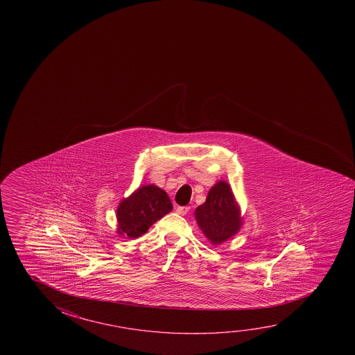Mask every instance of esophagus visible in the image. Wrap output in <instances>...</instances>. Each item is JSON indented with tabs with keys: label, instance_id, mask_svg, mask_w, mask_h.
<instances>
[{
	"label": "esophagus",
	"instance_id": "obj_1",
	"mask_svg": "<svg viewBox=\"0 0 355 355\" xmlns=\"http://www.w3.org/2000/svg\"><path fill=\"white\" fill-rule=\"evenodd\" d=\"M189 207H177V209H175V211L178 213V214L180 215H186L188 211H189Z\"/></svg>",
	"mask_w": 355,
	"mask_h": 355
}]
</instances>
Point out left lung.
Here are the masks:
<instances>
[{
  "label": "left lung",
  "mask_w": 355,
  "mask_h": 355,
  "mask_svg": "<svg viewBox=\"0 0 355 355\" xmlns=\"http://www.w3.org/2000/svg\"><path fill=\"white\" fill-rule=\"evenodd\" d=\"M196 219L211 244H221L238 233L241 219L227 183L220 180L210 189L207 200L196 209Z\"/></svg>",
  "instance_id": "8db88e82"
}]
</instances>
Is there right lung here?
Segmentation results:
<instances>
[{"mask_svg": "<svg viewBox=\"0 0 355 355\" xmlns=\"http://www.w3.org/2000/svg\"><path fill=\"white\" fill-rule=\"evenodd\" d=\"M172 208L171 199L161 188L153 184L141 187L119 205L117 232L128 238H139Z\"/></svg>", "mask_w": 355, "mask_h": 355, "instance_id": "obj_1", "label": "right lung"}]
</instances>
